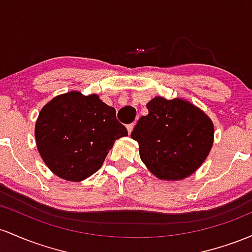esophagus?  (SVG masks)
Instances as JSON below:
<instances>
[{
	"label": "esophagus",
	"instance_id": "esophagus-1",
	"mask_svg": "<svg viewBox=\"0 0 252 252\" xmlns=\"http://www.w3.org/2000/svg\"><path fill=\"white\" fill-rule=\"evenodd\" d=\"M133 127H134V124H129V125H127V131H128V133H131V132L133 131Z\"/></svg>",
	"mask_w": 252,
	"mask_h": 252
}]
</instances>
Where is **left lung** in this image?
<instances>
[{"label": "left lung", "mask_w": 252, "mask_h": 252, "mask_svg": "<svg viewBox=\"0 0 252 252\" xmlns=\"http://www.w3.org/2000/svg\"><path fill=\"white\" fill-rule=\"evenodd\" d=\"M149 114L132 131L139 154L149 170L160 180H182L199 168L213 145L211 119L181 98H152Z\"/></svg>", "instance_id": "1"}]
</instances>
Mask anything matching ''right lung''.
<instances>
[{
    "label": "right lung",
    "instance_id": "obj_1",
    "mask_svg": "<svg viewBox=\"0 0 252 252\" xmlns=\"http://www.w3.org/2000/svg\"><path fill=\"white\" fill-rule=\"evenodd\" d=\"M128 134L117 112L98 98L70 92L56 96L39 113L36 148L50 170L66 181H82L102 165L114 141Z\"/></svg>",
    "mask_w": 252,
    "mask_h": 252
}]
</instances>
